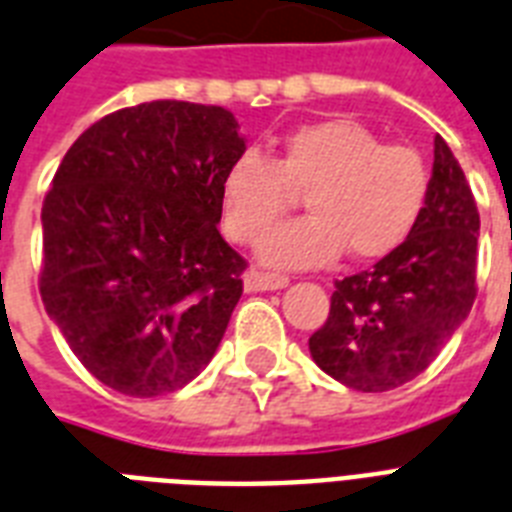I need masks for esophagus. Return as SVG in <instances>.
Returning a JSON list of instances; mask_svg holds the SVG:
<instances>
[{"label": "esophagus", "instance_id": "1", "mask_svg": "<svg viewBox=\"0 0 512 512\" xmlns=\"http://www.w3.org/2000/svg\"><path fill=\"white\" fill-rule=\"evenodd\" d=\"M289 284V278L278 273H263V270H249L244 276V289L247 292H276Z\"/></svg>", "mask_w": 512, "mask_h": 512}]
</instances>
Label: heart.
<instances>
[{
    "mask_svg": "<svg viewBox=\"0 0 512 512\" xmlns=\"http://www.w3.org/2000/svg\"><path fill=\"white\" fill-rule=\"evenodd\" d=\"M305 191L307 218L278 226L260 242L273 268H313L347 249L378 260L410 239L431 194L421 152L384 144L350 118L318 120L278 141L273 160L242 152L220 178V223L228 239L255 244Z\"/></svg>",
    "mask_w": 512,
    "mask_h": 512,
    "instance_id": "b5f03b06",
    "label": "heart"
}]
</instances>
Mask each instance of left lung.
Segmentation results:
<instances>
[{
  "label": "left lung",
  "mask_w": 512,
  "mask_h": 512,
  "mask_svg": "<svg viewBox=\"0 0 512 512\" xmlns=\"http://www.w3.org/2000/svg\"><path fill=\"white\" fill-rule=\"evenodd\" d=\"M479 210L460 162L434 139L431 194L405 244L336 281L310 336L315 365L357 392H389L431 365L476 299Z\"/></svg>",
  "instance_id": "obj_1"
}]
</instances>
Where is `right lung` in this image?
I'll list each match as a JSON object with an SVG mask.
<instances>
[{"mask_svg": "<svg viewBox=\"0 0 512 512\" xmlns=\"http://www.w3.org/2000/svg\"><path fill=\"white\" fill-rule=\"evenodd\" d=\"M247 144L228 110L157 99L86 128L41 207L39 292L83 368L128 397L186 386L242 297L220 178Z\"/></svg>", "mask_w": 512, "mask_h": 512, "instance_id": "obj_1", "label": "right lung"}]
</instances>
